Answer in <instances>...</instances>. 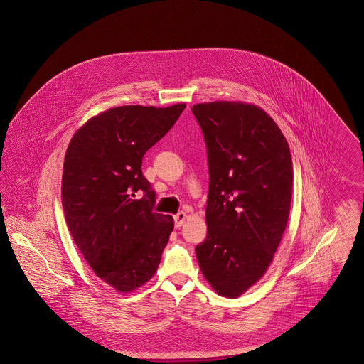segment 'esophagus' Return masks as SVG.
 <instances>
[{
  "label": "esophagus",
  "instance_id": "esophagus-1",
  "mask_svg": "<svg viewBox=\"0 0 364 364\" xmlns=\"http://www.w3.org/2000/svg\"><path fill=\"white\" fill-rule=\"evenodd\" d=\"M186 218H188V214H186V213H183V211H179L178 214H175V215H173L175 227H182V225H183V223L186 221Z\"/></svg>",
  "mask_w": 364,
  "mask_h": 364
}]
</instances>
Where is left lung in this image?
<instances>
[{"label": "left lung", "instance_id": "8db88e82", "mask_svg": "<svg viewBox=\"0 0 364 364\" xmlns=\"http://www.w3.org/2000/svg\"><path fill=\"white\" fill-rule=\"evenodd\" d=\"M208 146V237L196 247L213 290L237 299L258 283L284 234L293 191L286 137L259 106L215 101L192 107Z\"/></svg>", "mask_w": 364, "mask_h": 364}]
</instances>
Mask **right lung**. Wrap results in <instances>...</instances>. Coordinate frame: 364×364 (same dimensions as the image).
<instances>
[{"label":"right lung","mask_w":364,"mask_h":364,"mask_svg":"<svg viewBox=\"0 0 364 364\" xmlns=\"http://www.w3.org/2000/svg\"><path fill=\"white\" fill-rule=\"evenodd\" d=\"M185 106L110 107L84 123L67 147V227L95 274L119 293H132L156 274L173 230L172 215L153 210L156 192L141 162Z\"/></svg>","instance_id":"right-lung-1"}]
</instances>
